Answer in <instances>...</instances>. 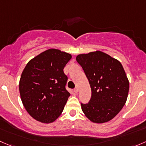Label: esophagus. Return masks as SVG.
<instances>
[{"mask_svg": "<svg viewBox=\"0 0 146 146\" xmlns=\"http://www.w3.org/2000/svg\"><path fill=\"white\" fill-rule=\"evenodd\" d=\"M78 90H79V89H78V88H77V87H76V88H75L74 89V92L75 94H77V92H78Z\"/></svg>", "mask_w": 146, "mask_h": 146, "instance_id": "obj_1", "label": "esophagus"}]
</instances>
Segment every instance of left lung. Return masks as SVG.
Instances as JSON below:
<instances>
[{
  "mask_svg": "<svg viewBox=\"0 0 146 146\" xmlns=\"http://www.w3.org/2000/svg\"><path fill=\"white\" fill-rule=\"evenodd\" d=\"M76 59L91 88L89 102L81 103L82 111L93 122L110 121L122 109L128 96L129 83L122 65L101 51L81 54Z\"/></svg>",
  "mask_w": 146,
  "mask_h": 146,
  "instance_id": "1",
  "label": "left lung"
}]
</instances>
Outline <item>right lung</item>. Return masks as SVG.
Returning <instances> with one entry per match:
<instances>
[{
	"label": "right lung",
	"instance_id": "right-lung-1",
	"mask_svg": "<svg viewBox=\"0 0 146 146\" xmlns=\"http://www.w3.org/2000/svg\"><path fill=\"white\" fill-rule=\"evenodd\" d=\"M72 58L57 49L41 52L27 64L19 81V93L25 109L33 118L51 123L61 115L70 94L63 69Z\"/></svg>",
	"mask_w": 146,
	"mask_h": 146
}]
</instances>
